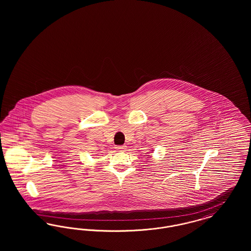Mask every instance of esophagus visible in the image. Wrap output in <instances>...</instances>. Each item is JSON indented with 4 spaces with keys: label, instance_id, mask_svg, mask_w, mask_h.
<instances>
[{
    "label": "esophagus",
    "instance_id": "1",
    "mask_svg": "<svg viewBox=\"0 0 251 251\" xmlns=\"http://www.w3.org/2000/svg\"><path fill=\"white\" fill-rule=\"evenodd\" d=\"M125 146H118V147H116V150L117 151H125Z\"/></svg>",
    "mask_w": 251,
    "mask_h": 251
}]
</instances>
